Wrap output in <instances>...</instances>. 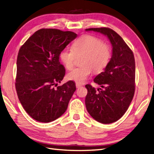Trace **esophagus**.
<instances>
[{
    "label": "esophagus",
    "mask_w": 154,
    "mask_h": 154,
    "mask_svg": "<svg viewBox=\"0 0 154 154\" xmlns=\"http://www.w3.org/2000/svg\"><path fill=\"white\" fill-rule=\"evenodd\" d=\"M82 85H80V84H79V83H76V88H80V87H81Z\"/></svg>",
    "instance_id": "34e87169"
}]
</instances>
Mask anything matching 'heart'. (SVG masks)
<instances>
[{
  "mask_svg": "<svg viewBox=\"0 0 154 154\" xmlns=\"http://www.w3.org/2000/svg\"><path fill=\"white\" fill-rule=\"evenodd\" d=\"M76 54H84L83 66L72 69L67 74V78L79 84L84 83L91 75L92 69L95 72H101L108 66L111 58L110 46L103 40L91 35H83L72 45V49H63L60 53L61 62L67 69H71Z\"/></svg>",
  "mask_w": 154,
  "mask_h": 154,
  "instance_id": "b5f03b06",
  "label": "heart"
}]
</instances>
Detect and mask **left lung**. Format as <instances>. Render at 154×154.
<instances>
[{"instance_id":"1","label":"left lung","mask_w":154,"mask_h":154,"mask_svg":"<svg viewBox=\"0 0 154 154\" xmlns=\"http://www.w3.org/2000/svg\"><path fill=\"white\" fill-rule=\"evenodd\" d=\"M106 36L112 45V57L104 71L94 82L101 88L86 85L85 105L88 112L97 122L114 123L125 114L131 103L135 91L136 66L132 51L117 32L107 27L86 29Z\"/></svg>"}]
</instances>
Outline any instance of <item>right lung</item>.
<instances>
[{
    "mask_svg": "<svg viewBox=\"0 0 154 154\" xmlns=\"http://www.w3.org/2000/svg\"><path fill=\"white\" fill-rule=\"evenodd\" d=\"M76 37L72 31L41 29L18 51L17 95L26 112L39 122H53L63 114L76 89L73 81L55 87L66 74L59 60L60 51Z\"/></svg>",
    "mask_w": 154,
    "mask_h": 154,
    "instance_id": "right-lung-1",
    "label": "right lung"
}]
</instances>
